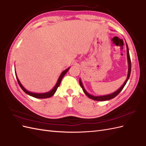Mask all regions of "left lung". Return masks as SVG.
<instances>
[{"label":"left lung","instance_id":"obj_1","mask_svg":"<svg viewBox=\"0 0 146 146\" xmlns=\"http://www.w3.org/2000/svg\"><path fill=\"white\" fill-rule=\"evenodd\" d=\"M126 48H127V63H128V72H127V78L126 80V81H124V84L122 85L119 89H118L117 91H115V92L113 93H111L109 94H106V95H103V96H94L92 95V94H90V93H88L86 91V90L84 89V88L83 85V83L81 82V80L80 78V84L81 87L82 88L83 91L84 93L86 94V95L90 98V99L91 100H95V101H107V100H110L111 99H113L114 97H116L118 94H119L121 91H122L124 88V86L126 85V84L127 83V81H128L129 78V76H130V74H131V58H130V55H129V48H128V46H127V44L126 43Z\"/></svg>","mask_w":146,"mask_h":146}]
</instances>
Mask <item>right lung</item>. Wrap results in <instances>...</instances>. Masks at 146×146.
<instances>
[{"instance_id": "add662e5", "label": "right lung", "mask_w": 146, "mask_h": 146, "mask_svg": "<svg viewBox=\"0 0 146 146\" xmlns=\"http://www.w3.org/2000/svg\"><path fill=\"white\" fill-rule=\"evenodd\" d=\"M70 68V67H68L67 69H66L65 70H64L63 72L62 73H61V74H60L59 78H58V81H57V82H56V83L55 84V86L53 88V89L52 90H50V91H48V92H46V93H33V92H30V91H29L28 90H27L25 88L22 86V84H21V83H20V81H19L17 76L15 70V75H16L17 80V81H18V83L19 84V86H20V88H21L22 89V90L24 91V92L26 94H29V95L31 96L32 97L36 98H40V99H44V98H48L52 97L53 95V94L55 93L57 88L60 86V84L61 83V81H62V80L63 78V77L65 75V74L67 73V72L69 70Z\"/></svg>"}]
</instances>
